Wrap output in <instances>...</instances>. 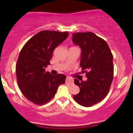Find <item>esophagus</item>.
Masks as SVG:
<instances>
[{
  "label": "esophagus",
  "mask_w": 133,
  "mask_h": 133,
  "mask_svg": "<svg viewBox=\"0 0 133 133\" xmlns=\"http://www.w3.org/2000/svg\"><path fill=\"white\" fill-rule=\"evenodd\" d=\"M65 83L68 84L69 85H72L74 84V81H73V79L70 77H68L66 78V80H65Z\"/></svg>",
  "instance_id": "esophagus-1"
}]
</instances>
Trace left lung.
Returning a JSON list of instances; mask_svg holds the SVG:
<instances>
[{
  "mask_svg": "<svg viewBox=\"0 0 133 133\" xmlns=\"http://www.w3.org/2000/svg\"><path fill=\"white\" fill-rule=\"evenodd\" d=\"M72 42L81 48L80 67L88 77L86 81L74 79L80 92L73 98L82 106L91 107L108 94L114 76L113 56L106 41L91 32L73 34Z\"/></svg>",
  "mask_w": 133,
  "mask_h": 133,
  "instance_id": "1",
  "label": "left lung"
}]
</instances>
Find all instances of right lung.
Returning <instances> with one entry per match:
<instances>
[{"instance_id": "1", "label": "right lung", "mask_w": 133, "mask_h": 133, "mask_svg": "<svg viewBox=\"0 0 133 133\" xmlns=\"http://www.w3.org/2000/svg\"><path fill=\"white\" fill-rule=\"evenodd\" d=\"M69 36L68 32L42 30L32 37L21 49L16 64L18 86L32 103L43 105L54 97L66 76L45 71L53 51Z\"/></svg>"}]
</instances>
